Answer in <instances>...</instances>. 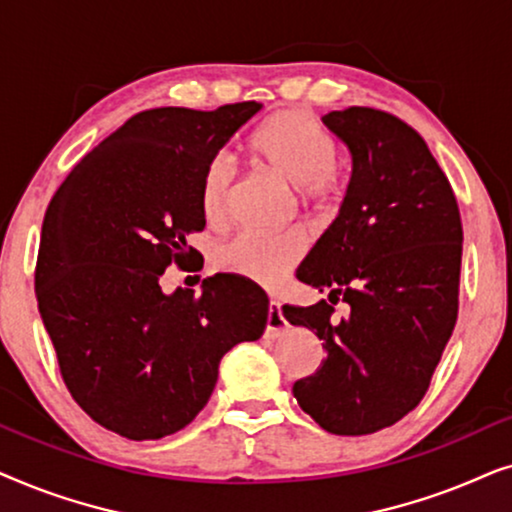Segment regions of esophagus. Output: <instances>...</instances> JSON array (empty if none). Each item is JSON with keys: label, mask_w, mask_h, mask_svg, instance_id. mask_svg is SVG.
<instances>
[{"label": "esophagus", "mask_w": 512, "mask_h": 512, "mask_svg": "<svg viewBox=\"0 0 512 512\" xmlns=\"http://www.w3.org/2000/svg\"><path fill=\"white\" fill-rule=\"evenodd\" d=\"M284 328H286V319L282 314V307L272 300L268 307V326H265V335H268V338H277L279 333H284Z\"/></svg>", "instance_id": "34e87169"}]
</instances>
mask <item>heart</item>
Masks as SVG:
<instances>
[{
	"label": "heart",
	"instance_id": "obj_1",
	"mask_svg": "<svg viewBox=\"0 0 512 512\" xmlns=\"http://www.w3.org/2000/svg\"><path fill=\"white\" fill-rule=\"evenodd\" d=\"M251 153L258 163L275 172L289 184L298 186L300 198L317 207H328L342 191L340 174L335 170L338 144L324 125L300 109L272 114L251 137ZM233 160L219 153L209 160L200 181V209L207 223H221L228 212ZM305 244L298 235L263 237L242 233L221 244L214 254L216 268L251 282L272 286L286 277Z\"/></svg>",
	"mask_w": 512,
	"mask_h": 512
}]
</instances>
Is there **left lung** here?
Returning <instances> with one entry per match:
<instances>
[{
  "mask_svg": "<svg viewBox=\"0 0 512 512\" xmlns=\"http://www.w3.org/2000/svg\"><path fill=\"white\" fill-rule=\"evenodd\" d=\"M321 121L352 153V177L296 277L328 289L333 304L340 295L350 314L335 320L326 300L282 307L326 349L293 396L328 433L366 436L403 419L429 389L457 324L464 230L450 181L408 123L368 107Z\"/></svg>",
  "mask_w": 512,
  "mask_h": 512,
  "instance_id": "obj_1",
  "label": "left lung"
}]
</instances>
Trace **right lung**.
<instances>
[{
    "label": "right lung",
    "mask_w": 512,
    "mask_h": 512,
    "mask_svg": "<svg viewBox=\"0 0 512 512\" xmlns=\"http://www.w3.org/2000/svg\"><path fill=\"white\" fill-rule=\"evenodd\" d=\"M258 102L132 116L62 181L41 226L39 314L69 394L104 429L158 440L191 424L219 363L258 340L268 296L244 277L163 293L167 265L195 258L200 181Z\"/></svg>",
    "instance_id": "obj_1"
}]
</instances>
